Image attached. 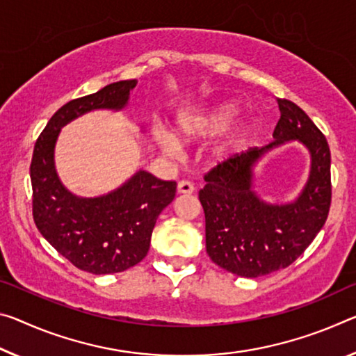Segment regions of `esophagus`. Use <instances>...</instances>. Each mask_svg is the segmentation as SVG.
Wrapping results in <instances>:
<instances>
[{
    "label": "esophagus",
    "instance_id": "1",
    "mask_svg": "<svg viewBox=\"0 0 356 356\" xmlns=\"http://www.w3.org/2000/svg\"><path fill=\"white\" fill-rule=\"evenodd\" d=\"M177 191L182 195H190L195 191V185L191 182H187V180H180L177 184Z\"/></svg>",
    "mask_w": 356,
    "mask_h": 356
}]
</instances>
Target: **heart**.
<instances>
[{"mask_svg":"<svg viewBox=\"0 0 356 356\" xmlns=\"http://www.w3.org/2000/svg\"><path fill=\"white\" fill-rule=\"evenodd\" d=\"M238 114L239 106L233 101H222V103L202 107V109L184 112L177 117L176 125H174V139L161 133L155 136V143L166 155L176 156L179 154L176 143L190 144L212 136L222 131ZM247 134H249V125L245 123H232L223 130L209 147V160L212 165H225L233 160L244 145Z\"/></svg>","mask_w":356,"mask_h":356,"instance_id":"obj_1","label":"heart"}]
</instances>
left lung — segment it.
Wrapping results in <instances>:
<instances>
[{
  "mask_svg": "<svg viewBox=\"0 0 356 356\" xmlns=\"http://www.w3.org/2000/svg\"><path fill=\"white\" fill-rule=\"evenodd\" d=\"M274 140L206 174L200 201L206 250L220 268L247 279L284 269L323 228L331 204V154L326 138L301 107L277 99ZM298 140L309 152V177L291 202L270 203L254 190V168L270 149Z\"/></svg>",
  "mask_w": 356,
  "mask_h": 356,
  "instance_id": "obj_1",
  "label": "left lung"
}]
</instances>
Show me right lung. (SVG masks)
Masks as SVG:
<instances>
[{
	"mask_svg": "<svg viewBox=\"0 0 356 356\" xmlns=\"http://www.w3.org/2000/svg\"><path fill=\"white\" fill-rule=\"evenodd\" d=\"M138 81H120L60 107L38 138L30 177L33 218L54 249L90 274H114L138 264L150 249L152 231L176 196V182L139 169L109 193L86 198L65 187L56 172L61 128L92 111H123ZM144 133V125L140 127Z\"/></svg>",
	"mask_w": 356,
	"mask_h": 356,
	"instance_id": "1",
	"label": "right lung"
}]
</instances>
